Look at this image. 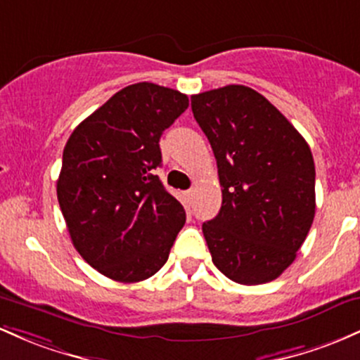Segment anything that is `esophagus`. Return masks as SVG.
I'll return each instance as SVG.
<instances>
[{"instance_id": "34e87169", "label": "esophagus", "mask_w": 360, "mask_h": 360, "mask_svg": "<svg viewBox=\"0 0 360 360\" xmlns=\"http://www.w3.org/2000/svg\"><path fill=\"white\" fill-rule=\"evenodd\" d=\"M184 195L187 200H192L193 195H195V188H188V191L184 192Z\"/></svg>"}]
</instances>
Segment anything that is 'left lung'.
I'll return each instance as SVG.
<instances>
[{"label":"left lung","mask_w":360,"mask_h":360,"mask_svg":"<svg viewBox=\"0 0 360 360\" xmlns=\"http://www.w3.org/2000/svg\"><path fill=\"white\" fill-rule=\"evenodd\" d=\"M192 112L217 161L223 205L202 224L212 262L238 284L274 281L314 219L308 143L264 95L228 84L192 95Z\"/></svg>","instance_id":"8db88e82"}]
</instances>
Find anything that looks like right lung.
<instances>
[{
	"instance_id": "1",
	"label": "right lung",
	"mask_w": 360,
	"mask_h": 360,
	"mask_svg": "<svg viewBox=\"0 0 360 360\" xmlns=\"http://www.w3.org/2000/svg\"><path fill=\"white\" fill-rule=\"evenodd\" d=\"M187 107V95L172 88L131 84L64 146L59 207L75 248L105 277L132 284L167 264L185 211L153 169L161 165V134Z\"/></svg>"
}]
</instances>
